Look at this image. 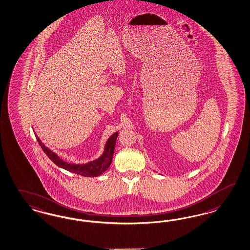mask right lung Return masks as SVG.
Listing matches in <instances>:
<instances>
[{
	"mask_svg": "<svg viewBox=\"0 0 250 250\" xmlns=\"http://www.w3.org/2000/svg\"><path fill=\"white\" fill-rule=\"evenodd\" d=\"M117 137H118V132H115L114 134H112L105 144L103 155L101 156L100 158H98L97 160L85 164H69V163L62 161L61 158H59V156L45 146L43 143L41 141L39 137L36 135V138H37L40 146H42V148L43 149L46 155L48 156L49 159L54 164L66 171L75 172V173H78V174L86 176V177L99 176L100 174H102L110 167V165L112 164V156L114 152V146H115Z\"/></svg>",
	"mask_w": 250,
	"mask_h": 250,
	"instance_id": "right-lung-1",
	"label": "right lung"
}]
</instances>
